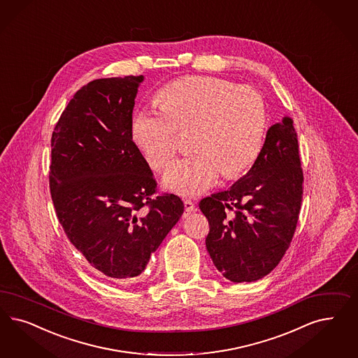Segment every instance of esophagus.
I'll use <instances>...</instances> for the list:
<instances>
[{
	"label": "esophagus",
	"instance_id": "obj_1",
	"mask_svg": "<svg viewBox=\"0 0 358 358\" xmlns=\"http://www.w3.org/2000/svg\"><path fill=\"white\" fill-rule=\"evenodd\" d=\"M196 210V207H195V204L191 201V200H188V199H185V216H188L189 213H192V212H195Z\"/></svg>",
	"mask_w": 358,
	"mask_h": 358
}]
</instances>
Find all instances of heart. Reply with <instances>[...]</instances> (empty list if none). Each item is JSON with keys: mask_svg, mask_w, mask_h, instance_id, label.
Wrapping results in <instances>:
<instances>
[{"mask_svg": "<svg viewBox=\"0 0 358 358\" xmlns=\"http://www.w3.org/2000/svg\"><path fill=\"white\" fill-rule=\"evenodd\" d=\"M158 104L136 110L131 136L145 159L161 170L180 146L179 131H194L195 152L173 162L163 185L192 196L233 178L257 161L265 139L267 112L261 93L212 76H188L162 90Z\"/></svg>", "mask_w": 358, "mask_h": 358, "instance_id": "b5f03b06", "label": "heart"}]
</instances>
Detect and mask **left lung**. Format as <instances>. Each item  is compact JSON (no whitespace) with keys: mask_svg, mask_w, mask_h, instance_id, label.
<instances>
[{"mask_svg":"<svg viewBox=\"0 0 358 358\" xmlns=\"http://www.w3.org/2000/svg\"><path fill=\"white\" fill-rule=\"evenodd\" d=\"M301 185L298 136L286 115L267 130L248 173L199 204L209 222L208 253L224 277L254 282L277 267L296 229Z\"/></svg>","mask_w":358,"mask_h":358,"instance_id":"8db88e82","label":"left lung"}]
</instances>
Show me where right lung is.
<instances>
[{"instance_id": "1", "label": "right lung", "mask_w": 358, "mask_h": 358, "mask_svg": "<svg viewBox=\"0 0 358 358\" xmlns=\"http://www.w3.org/2000/svg\"><path fill=\"white\" fill-rule=\"evenodd\" d=\"M143 76L97 79L73 94L51 138L50 189L69 241L113 280L138 277L183 215L131 136Z\"/></svg>"}]
</instances>
